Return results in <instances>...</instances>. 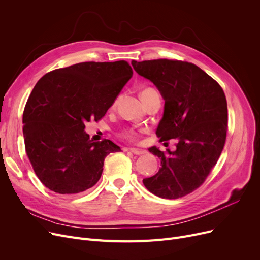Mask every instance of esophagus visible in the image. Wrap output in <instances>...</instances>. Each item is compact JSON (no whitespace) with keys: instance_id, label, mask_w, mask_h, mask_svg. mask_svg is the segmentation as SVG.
Listing matches in <instances>:
<instances>
[{"instance_id":"1","label":"esophagus","mask_w":260,"mask_h":260,"mask_svg":"<svg viewBox=\"0 0 260 260\" xmlns=\"http://www.w3.org/2000/svg\"><path fill=\"white\" fill-rule=\"evenodd\" d=\"M129 151L134 154V155H143L146 153V151H144V149H140V148H136V147H133V148H129Z\"/></svg>"}]
</instances>
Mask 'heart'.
I'll use <instances>...</instances> for the list:
<instances>
[{"instance_id":"b5f03b06","label":"heart","mask_w":260,"mask_h":260,"mask_svg":"<svg viewBox=\"0 0 260 260\" xmlns=\"http://www.w3.org/2000/svg\"><path fill=\"white\" fill-rule=\"evenodd\" d=\"M149 91H156V90L154 88L148 87V88H145L142 92H149ZM120 136L122 138L127 139L129 141H137L138 137H139V133L137 131L133 129V128H126V129L121 132Z\"/></svg>"}]
</instances>
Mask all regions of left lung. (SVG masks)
Wrapping results in <instances>:
<instances>
[{"instance_id":"8db88e82","label":"left lung","mask_w":260,"mask_h":260,"mask_svg":"<svg viewBox=\"0 0 260 260\" xmlns=\"http://www.w3.org/2000/svg\"><path fill=\"white\" fill-rule=\"evenodd\" d=\"M132 65L153 82L166 101L156 132L159 141L177 139L173 153L148 149L161 159V168L155 176L143 179V184L161 198L183 197L206 181L221 155L228 132L224 91L189 62L157 59L133 61Z\"/></svg>"}]
</instances>
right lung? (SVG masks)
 Here are the masks:
<instances>
[{
  "mask_svg": "<svg viewBox=\"0 0 260 260\" xmlns=\"http://www.w3.org/2000/svg\"><path fill=\"white\" fill-rule=\"evenodd\" d=\"M128 62H82L41 78L23 112L27 157L40 181L54 193L74 195L97 183L113 141L93 142L84 123L98 122L128 80Z\"/></svg>",
  "mask_w": 260,
  "mask_h": 260,
  "instance_id": "right-lung-1",
  "label": "right lung"
}]
</instances>
